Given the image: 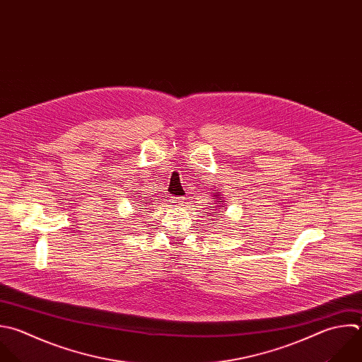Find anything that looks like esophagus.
Masks as SVG:
<instances>
[{
	"label": "esophagus",
	"instance_id": "1",
	"mask_svg": "<svg viewBox=\"0 0 362 362\" xmlns=\"http://www.w3.org/2000/svg\"><path fill=\"white\" fill-rule=\"evenodd\" d=\"M168 201H170L174 206H180V205L184 204V198H182V197H170Z\"/></svg>",
	"mask_w": 362,
	"mask_h": 362
}]
</instances>
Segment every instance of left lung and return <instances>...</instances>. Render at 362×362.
Listing matches in <instances>:
<instances>
[{
  "label": "left lung",
  "instance_id": "1",
  "mask_svg": "<svg viewBox=\"0 0 362 362\" xmlns=\"http://www.w3.org/2000/svg\"><path fill=\"white\" fill-rule=\"evenodd\" d=\"M218 197H219V195H216V197H215V198H214V199H216V198H218ZM216 202H218V204H222V202H223V201H221V199H218V201H216ZM211 208H214V206H211ZM216 212H218V211H215V212H211V214H214V215H215V214H216Z\"/></svg>",
  "mask_w": 362,
  "mask_h": 362
}]
</instances>
